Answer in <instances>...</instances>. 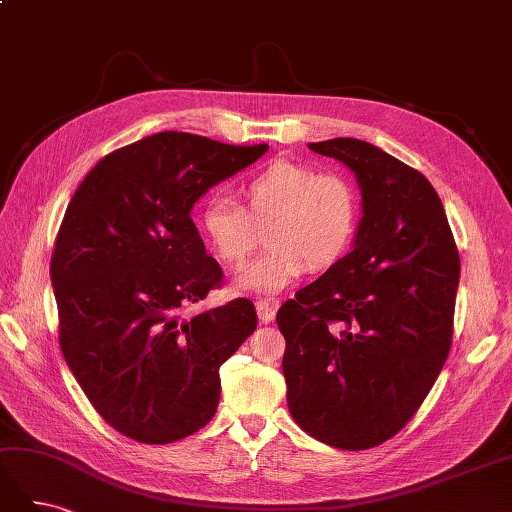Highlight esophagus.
Listing matches in <instances>:
<instances>
[{"mask_svg":"<svg viewBox=\"0 0 512 512\" xmlns=\"http://www.w3.org/2000/svg\"><path fill=\"white\" fill-rule=\"evenodd\" d=\"M275 309L277 305L273 301H267V299H260L256 301V312H258V320L260 322H271L275 318Z\"/></svg>","mask_w":512,"mask_h":512,"instance_id":"34e87169","label":"esophagus"}]
</instances>
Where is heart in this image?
Returning <instances> with one entry per match:
<instances>
[{"mask_svg": "<svg viewBox=\"0 0 512 512\" xmlns=\"http://www.w3.org/2000/svg\"><path fill=\"white\" fill-rule=\"evenodd\" d=\"M243 207L213 198L200 211V232L213 254L241 265L267 230L271 245L237 275V288L277 294L307 269H327L342 258L354 237L359 200L339 173H318L303 162L280 160L260 170L241 188Z\"/></svg>", "mask_w": 512, "mask_h": 512, "instance_id": "heart-1", "label": "heart"}]
</instances>
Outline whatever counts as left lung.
Segmentation results:
<instances>
[{"instance_id": "8db88e82", "label": "left lung", "mask_w": 512, "mask_h": 512, "mask_svg": "<svg viewBox=\"0 0 512 512\" xmlns=\"http://www.w3.org/2000/svg\"><path fill=\"white\" fill-rule=\"evenodd\" d=\"M361 188L352 252L277 312L288 410L344 451L393 438L421 408L451 350L459 252L433 185L359 138L309 143Z\"/></svg>"}]
</instances>
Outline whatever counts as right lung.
<instances>
[{"label":"right lung","mask_w":512,"mask_h":512,"mask_svg":"<svg viewBox=\"0 0 512 512\" xmlns=\"http://www.w3.org/2000/svg\"><path fill=\"white\" fill-rule=\"evenodd\" d=\"M267 149L158 132L108 153L74 192L51 258L59 346L91 406L123 436L177 442L218 410L220 367L258 318L247 299L181 318L224 275L190 213Z\"/></svg>","instance_id":"right-lung-1"}]
</instances>
